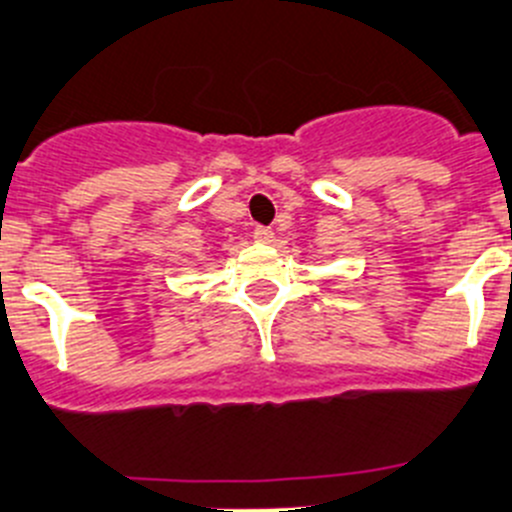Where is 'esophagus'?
<instances>
[{
  "instance_id": "obj_1",
  "label": "esophagus",
  "mask_w": 512,
  "mask_h": 512,
  "mask_svg": "<svg viewBox=\"0 0 512 512\" xmlns=\"http://www.w3.org/2000/svg\"><path fill=\"white\" fill-rule=\"evenodd\" d=\"M253 238H256L259 243H269L271 238H274V231H271V228H264V225H259V228L253 231Z\"/></svg>"
}]
</instances>
